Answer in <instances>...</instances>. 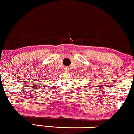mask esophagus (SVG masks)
Masks as SVG:
<instances>
[{"label":"esophagus","instance_id":"esophagus-1","mask_svg":"<svg viewBox=\"0 0 134 134\" xmlns=\"http://www.w3.org/2000/svg\"><path fill=\"white\" fill-rule=\"evenodd\" d=\"M68 70H69V68L68 67H67V66H64V67L63 71L64 72H67Z\"/></svg>","mask_w":134,"mask_h":134}]
</instances>
